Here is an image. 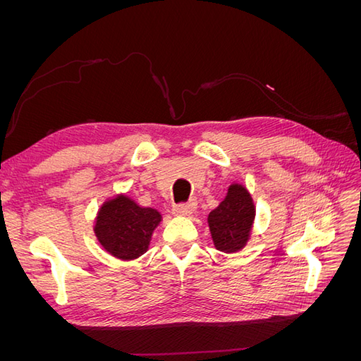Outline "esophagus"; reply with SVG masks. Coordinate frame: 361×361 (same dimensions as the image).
I'll use <instances>...</instances> for the list:
<instances>
[{
    "instance_id": "34e87169",
    "label": "esophagus",
    "mask_w": 361,
    "mask_h": 361,
    "mask_svg": "<svg viewBox=\"0 0 361 361\" xmlns=\"http://www.w3.org/2000/svg\"><path fill=\"white\" fill-rule=\"evenodd\" d=\"M194 209H195V202H190L187 204H178L173 209V212L174 215H179V216H188L192 214Z\"/></svg>"
}]
</instances>
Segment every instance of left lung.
I'll use <instances>...</instances> for the list:
<instances>
[{
  "mask_svg": "<svg viewBox=\"0 0 361 361\" xmlns=\"http://www.w3.org/2000/svg\"><path fill=\"white\" fill-rule=\"evenodd\" d=\"M256 207L245 187L233 183L226 199L207 216L214 245L224 253L243 250L250 239Z\"/></svg>",
  "mask_w": 361,
  "mask_h": 361,
  "instance_id": "left-lung-1",
  "label": "left lung"
}]
</instances>
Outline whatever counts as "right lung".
Here are the masks:
<instances>
[{"label":"right lung","instance_id":"right-lung-1","mask_svg":"<svg viewBox=\"0 0 361 361\" xmlns=\"http://www.w3.org/2000/svg\"><path fill=\"white\" fill-rule=\"evenodd\" d=\"M161 218L157 209L141 207L128 195L120 194L101 206L94 235L111 256L134 260L147 251Z\"/></svg>","mask_w":361,"mask_h":361}]
</instances>
